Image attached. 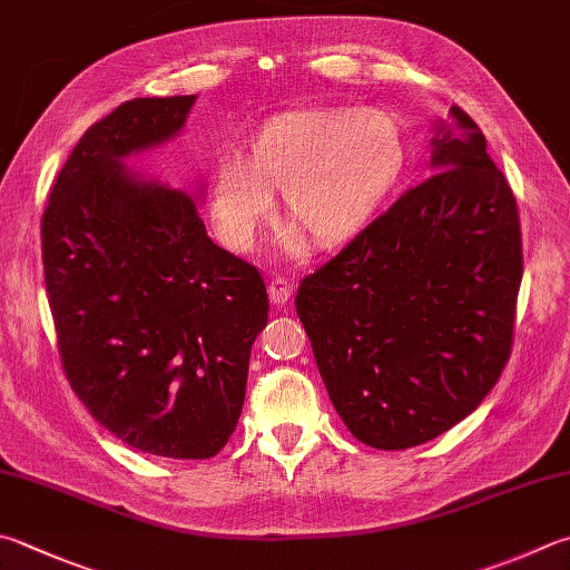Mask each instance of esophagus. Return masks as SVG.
Masks as SVG:
<instances>
[{
    "instance_id": "34e87169",
    "label": "esophagus",
    "mask_w": 570,
    "mask_h": 570,
    "mask_svg": "<svg viewBox=\"0 0 570 570\" xmlns=\"http://www.w3.org/2000/svg\"><path fill=\"white\" fill-rule=\"evenodd\" d=\"M267 295H271L273 305L283 307L289 299V295H293V281H289V277H283V275H275L271 285H267Z\"/></svg>"
}]
</instances>
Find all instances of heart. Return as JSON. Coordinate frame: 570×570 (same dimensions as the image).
<instances>
[{"mask_svg":"<svg viewBox=\"0 0 570 570\" xmlns=\"http://www.w3.org/2000/svg\"><path fill=\"white\" fill-rule=\"evenodd\" d=\"M406 166V136L382 109H309L261 126L245 156H225L210 190L220 238L248 250L275 218V190L285 216L320 245L352 238L382 208Z\"/></svg>","mask_w":570,"mask_h":570,"instance_id":"obj_1","label":"heart"}]
</instances>
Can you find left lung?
Returning <instances> with one entry per match:
<instances>
[{"label": "left lung", "instance_id": "8db88e82", "mask_svg": "<svg viewBox=\"0 0 570 570\" xmlns=\"http://www.w3.org/2000/svg\"><path fill=\"white\" fill-rule=\"evenodd\" d=\"M432 144L434 174L295 297L342 422L390 452L444 434L491 392L523 275L517 198L474 118L454 104Z\"/></svg>", "mask_w": 570, "mask_h": 570}]
</instances>
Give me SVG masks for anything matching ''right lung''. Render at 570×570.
I'll return each instance as SVG.
<instances>
[{"label": "right lung", "mask_w": 570, "mask_h": 570, "mask_svg": "<svg viewBox=\"0 0 570 570\" xmlns=\"http://www.w3.org/2000/svg\"><path fill=\"white\" fill-rule=\"evenodd\" d=\"M193 101L134 99L96 121L41 216L71 390L121 442L168 459H210L228 444L271 309L263 275L208 238L190 196L121 164L176 136Z\"/></svg>", "instance_id": "add662e5"}]
</instances>
